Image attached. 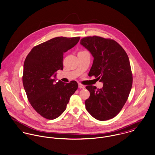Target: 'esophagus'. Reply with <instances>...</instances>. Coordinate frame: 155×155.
<instances>
[{
    "mask_svg": "<svg viewBox=\"0 0 155 155\" xmlns=\"http://www.w3.org/2000/svg\"><path fill=\"white\" fill-rule=\"evenodd\" d=\"M78 86H79V87H80V88H82V89H84V85H83V84H78Z\"/></svg>",
    "mask_w": 155,
    "mask_h": 155,
    "instance_id": "esophagus-1",
    "label": "esophagus"
}]
</instances>
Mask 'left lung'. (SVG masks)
I'll return each instance as SVG.
<instances>
[{
  "label": "left lung",
  "mask_w": 155,
  "mask_h": 155,
  "mask_svg": "<svg viewBox=\"0 0 155 155\" xmlns=\"http://www.w3.org/2000/svg\"><path fill=\"white\" fill-rule=\"evenodd\" d=\"M80 44L94 57L89 76L102 82V89L87 86L89 98L85 101L86 110L99 121L113 118L121 110L130 94L133 78L126 52L115 41L93 36L84 37Z\"/></svg>",
  "instance_id": "1"
}]
</instances>
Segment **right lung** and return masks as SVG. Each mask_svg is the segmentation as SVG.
I'll use <instances>...</instances> for the list:
<instances>
[{
	"label": "right lung",
	"mask_w": 155,
	"mask_h": 155,
	"mask_svg": "<svg viewBox=\"0 0 155 155\" xmlns=\"http://www.w3.org/2000/svg\"><path fill=\"white\" fill-rule=\"evenodd\" d=\"M80 37H56L34 47L24 64L22 82L28 101L43 117L53 120L66 109L78 87L76 81L57 82V71L63 70V53L75 46Z\"/></svg>",
	"instance_id": "right-lung-1"
}]
</instances>
